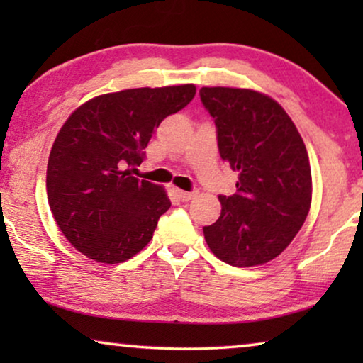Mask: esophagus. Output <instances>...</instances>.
<instances>
[{"label":"esophagus","instance_id":"esophagus-1","mask_svg":"<svg viewBox=\"0 0 363 363\" xmlns=\"http://www.w3.org/2000/svg\"><path fill=\"white\" fill-rule=\"evenodd\" d=\"M198 191H183V190H178V196H180L182 201H190L193 198L196 196Z\"/></svg>","mask_w":363,"mask_h":363}]
</instances>
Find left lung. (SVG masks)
Here are the masks:
<instances>
[{"label":"left lung","instance_id":"obj_1","mask_svg":"<svg viewBox=\"0 0 363 363\" xmlns=\"http://www.w3.org/2000/svg\"><path fill=\"white\" fill-rule=\"evenodd\" d=\"M218 150L238 172L236 193L220 195L221 216L203 228L213 255L231 266L274 259L304 225L312 198L309 157L276 101L250 89L201 87Z\"/></svg>","mask_w":363,"mask_h":363}]
</instances>
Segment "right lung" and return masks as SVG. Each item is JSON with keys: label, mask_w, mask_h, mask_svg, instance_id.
I'll return each instance as SVG.
<instances>
[{"label": "right lung", "mask_w": 363, "mask_h": 363, "mask_svg": "<svg viewBox=\"0 0 363 363\" xmlns=\"http://www.w3.org/2000/svg\"><path fill=\"white\" fill-rule=\"evenodd\" d=\"M193 84L104 94L67 118L49 153L48 200L67 241L116 264L148 245L170 208L162 186L132 177L163 118L195 97Z\"/></svg>", "instance_id": "1"}]
</instances>
